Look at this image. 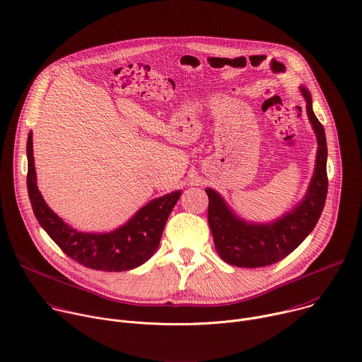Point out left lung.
<instances>
[{
	"label": "left lung",
	"mask_w": 362,
	"mask_h": 362,
	"mask_svg": "<svg viewBox=\"0 0 362 362\" xmlns=\"http://www.w3.org/2000/svg\"><path fill=\"white\" fill-rule=\"evenodd\" d=\"M306 101L308 120L317 137L315 169L305 196L289 212L271 222H250L228 204L221 193L206 187L209 197L208 221L216 252L225 262L239 268H259L279 262L295 250L311 233L322 214L328 192L327 137L313 110V97L305 86H299Z\"/></svg>",
	"instance_id": "obj_1"
}]
</instances>
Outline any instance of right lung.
Returning a JSON list of instances; mask_svg holds the SVG:
<instances>
[{
    "label": "right lung",
    "instance_id": "right-lung-1",
    "mask_svg": "<svg viewBox=\"0 0 362 362\" xmlns=\"http://www.w3.org/2000/svg\"><path fill=\"white\" fill-rule=\"evenodd\" d=\"M27 189L38 223L64 253L80 265L95 271L122 272L147 262L156 252L168 218L182 194V190H175L150 200L124 225L110 232H80L51 211L38 190L33 132L27 139Z\"/></svg>",
    "mask_w": 362,
    "mask_h": 362
}]
</instances>
